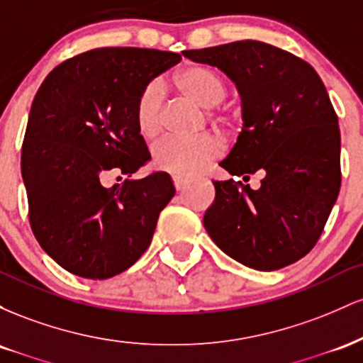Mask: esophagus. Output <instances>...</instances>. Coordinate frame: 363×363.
Wrapping results in <instances>:
<instances>
[{
  "instance_id": "obj_1",
  "label": "esophagus",
  "mask_w": 363,
  "mask_h": 363,
  "mask_svg": "<svg viewBox=\"0 0 363 363\" xmlns=\"http://www.w3.org/2000/svg\"><path fill=\"white\" fill-rule=\"evenodd\" d=\"M191 179H186V177H174V186H176V189L181 193V191L187 189V187L191 186Z\"/></svg>"
}]
</instances>
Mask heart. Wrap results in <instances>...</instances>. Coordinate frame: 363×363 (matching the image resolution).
Here are the masks:
<instances>
[{"instance_id":"1","label":"heart","mask_w":363,"mask_h":363,"mask_svg":"<svg viewBox=\"0 0 363 363\" xmlns=\"http://www.w3.org/2000/svg\"><path fill=\"white\" fill-rule=\"evenodd\" d=\"M179 90L205 109H213L225 99V85L218 74L199 65H189L177 73ZM136 128L145 140H152L162 128V90L150 85L136 104ZM222 153V145L213 136L193 140L167 138L155 148L153 160L157 167L177 177L201 174Z\"/></svg>"}]
</instances>
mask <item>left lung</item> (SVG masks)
<instances>
[{
	"instance_id": "obj_1",
	"label": "left lung",
	"mask_w": 363,
	"mask_h": 363,
	"mask_svg": "<svg viewBox=\"0 0 363 363\" xmlns=\"http://www.w3.org/2000/svg\"><path fill=\"white\" fill-rule=\"evenodd\" d=\"M182 56L218 68L240 95L242 129L220 167L244 181L262 174L257 189L213 182L208 235L247 268H285L314 247L340 193V128L326 86L309 62L259 40Z\"/></svg>"
}]
</instances>
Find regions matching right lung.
I'll use <instances>...</instances> for the list:
<instances>
[{
  "label": "right lung",
  "instance_id": "add662e5",
  "mask_svg": "<svg viewBox=\"0 0 363 363\" xmlns=\"http://www.w3.org/2000/svg\"><path fill=\"white\" fill-rule=\"evenodd\" d=\"M181 54L140 48L91 49L61 62L37 90L22 147L28 218L40 247L66 272L106 280L148 249L160 211L176 194L167 172L131 177L150 162L136 128L148 83Z\"/></svg>",
  "mask_w": 363,
  "mask_h": 363
}]
</instances>
